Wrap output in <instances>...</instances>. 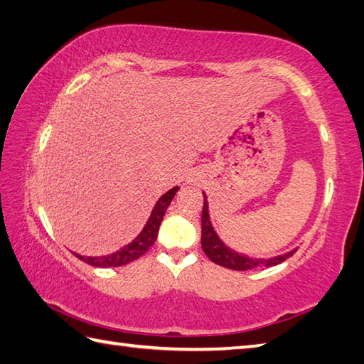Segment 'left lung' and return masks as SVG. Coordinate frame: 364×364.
Here are the masks:
<instances>
[{
  "mask_svg": "<svg viewBox=\"0 0 364 364\" xmlns=\"http://www.w3.org/2000/svg\"><path fill=\"white\" fill-rule=\"evenodd\" d=\"M202 249L205 255L213 262L219 266L233 270H250L259 266H277L288 259L296 253L297 249H292L283 255H277L274 258H250L242 253L231 250L230 247L222 242L219 235L214 231V227L210 219V210H208V198L203 192V211H202Z\"/></svg>",
  "mask_w": 364,
  "mask_h": 364,
  "instance_id": "8db88e82",
  "label": "left lung"
}]
</instances>
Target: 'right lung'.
<instances>
[{"mask_svg":"<svg viewBox=\"0 0 364 364\" xmlns=\"http://www.w3.org/2000/svg\"><path fill=\"white\" fill-rule=\"evenodd\" d=\"M178 191H180V188L175 186L172 189H168L166 194H162L158 198V202L154 203L153 210L150 213V218L145 222L141 233H139L133 241L128 242L127 245H123L117 252L103 255V257H84V255H80V253H75V252L72 253L76 258H80L81 261L95 267H119L123 264H128V262L137 259L139 257H142V255L154 244V241H156L162 218H164L167 208Z\"/></svg>","mask_w":364,"mask_h":364,"instance_id":"right-lung-1","label":"right lung"}]
</instances>
